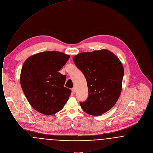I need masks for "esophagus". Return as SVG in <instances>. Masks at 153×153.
I'll return each mask as SVG.
<instances>
[{"instance_id":"34e87169","label":"esophagus","mask_w":153,"mask_h":153,"mask_svg":"<svg viewBox=\"0 0 153 153\" xmlns=\"http://www.w3.org/2000/svg\"><path fill=\"white\" fill-rule=\"evenodd\" d=\"M72 93L74 94L76 93V88H73L72 89Z\"/></svg>"}]
</instances>
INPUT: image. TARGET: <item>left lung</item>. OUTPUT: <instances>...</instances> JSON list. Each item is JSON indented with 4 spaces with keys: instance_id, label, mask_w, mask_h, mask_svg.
Listing matches in <instances>:
<instances>
[{
    "instance_id": "8db88e82",
    "label": "left lung",
    "mask_w": 153,
    "mask_h": 153,
    "mask_svg": "<svg viewBox=\"0 0 153 153\" xmlns=\"http://www.w3.org/2000/svg\"><path fill=\"white\" fill-rule=\"evenodd\" d=\"M73 59L87 82L88 97L80 102L81 108L94 116L111 109L122 91L124 68L119 59L106 49L81 53Z\"/></svg>"
}]
</instances>
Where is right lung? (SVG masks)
I'll list each match as a JSON object with an SVG mask.
<instances>
[{"instance_id": "obj_1", "label": "right lung", "mask_w": 153, "mask_h": 153, "mask_svg": "<svg viewBox=\"0 0 153 153\" xmlns=\"http://www.w3.org/2000/svg\"><path fill=\"white\" fill-rule=\"evenodd\" d=\"M69 55L57 51L35 54L24 62L20 82L23 93L34 109L45 115L62 109L71 91L64 87L66 76L58 71L65 65Z\"/></svg>"}]
</instances>
